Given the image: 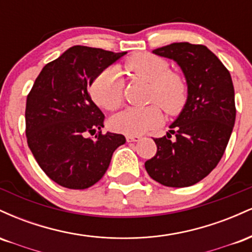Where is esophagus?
<instances>
[{
    "label": "esophagus",
    "instance_id": "1",
    "mask_svg": "<svg viewBox=\"0 0 252 252\" xmlns=\"http://www.w3.org/2000/svg\"><path fill=\"white\" fill-rule=\"evenodd\" d=\"M126 141H128V142H137V141L141 140V136H138V135H126Z\"/></svg>",
    "mask_w": 252,
    "mask_h": 252
}]
</instances>
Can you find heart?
Returning <instances> with one entry per match:
<instances>
[{"instance_id":"obj_1","label":"heart","mask_w":252,"mask_h":252,"mask_svg":"<svg viewBox=\"0 0 252 252\" xmlns=\"http://www.w3.org/2000/svg\"><path fill=\"white\" fill-rule=\"evenodd\" d=\"M126 70L132 77L150 84L146 108H128L110 118L111 130L126 135H140L154 129L162 122L161 108L169 116H175L184 109L189 97V85L182 74L170 71L163 58L150 53H138L126 60ZM91 97L99 108L114 111L123 99V80L117 68L100 72L91 85Z\"/></svg>"}]
</instances>
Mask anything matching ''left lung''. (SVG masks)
Returning a JSON list of instances; mask_svg holds the SVG:
<instances>
[{
    "instance_id": "8db88e82",
    "label": "left lung",
    "mask_w": 252,
    "mask_h": 252,
    "mask_svg": "<svg viewBox=\"0 0 252 252\" xmlns=\"http://www.w3.org/2000/svg\"><path fill=\"white\" fill-rule=\"evenodd\" d=\"M153 53L179 63L189 85L186 105L171 134L154 138L156 154L146 161L153 180L167 187H189L207 176L224 155L236 120L230 72L206 46L174 42ZM176 135L170 140L171 134Z\"/></svg>"
}]
</instances>
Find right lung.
I'll use <instances>...</instances> for the list:
<instances>
[{"label": "right lung", "instance_id": "1", "mask_svg": "<svg viewBox=\"0 0 252 252\" xmlns=\"http://www.w3.org/2000/svg\"><path fill=\"white\" fill-rule=\"evenodd\" d=\"M126 52L73 46L46 63L26 102V137L45 174L70 189L91 187L105 174L111 156L126 143L121 134H102L104 115L89 88ZM94 138L87 135L94 134Z\"/></svg>", "mask_w": 252, "mask_h": 252}]
</instances>
